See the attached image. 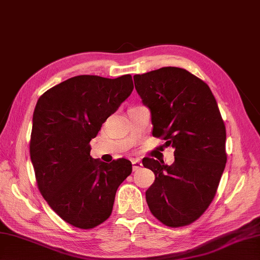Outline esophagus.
<instances>
[{"mask_svg": "<svg viewBox=\"0 0 260 260\" xmlns=\"http://www.w3.org/2000/svg\"><path fill=\"white\" fill-rule=\"evenodd\" d=\"M132 164H133V170L137 171L142 168V163L139 158H133L132 159Z\"/></svg>", "mask_w": 260, "mask_h": 260, "instance_id": "esophagus-1", "label": "esophagus"}]
</instances>
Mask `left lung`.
<instances>
[{
  "label": "left lung",
  "mask_w": 260,
  "mask_h": 260,
  "mask_svg": "<svg viewBox=\"0 0 260 260\" xmlns=\"http://www.w3.org/2000/svg\"><path fill=\"white\" fill-rule=\"evenodd\" d=\"M135 89L151 110L153 136L174 148V162L144 157L155 181L145 192L151 212L176 228L196 221L213 200L227 162L225 126L206 82L178 67L134 76Z\"/></svg>",
  "instance_id": "left-lung-1"
}]
</instances>
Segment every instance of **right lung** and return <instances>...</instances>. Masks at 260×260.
Returning <instances> with one entry per match:
<instances>
[{
  "instance_id": "add662e5",
  "label": "right lung",
  "mask_w": 260,
  "mask_h": 260,
  "mask_svg": "<svg viewBox=\"0 0 260 260\" xmlns=\"http://www.w3.org/2000/svg\"><path fill=\"white\" fill-rule=\"evenodd\" d=\"M134 89L131 75L109 79L81 75L47 90L32 118L30 156L38 187L66 222L80 229L103 223L116 191L132 173L126 158L105 163L89 143Z\"/></svg>"
}]
</instances>
